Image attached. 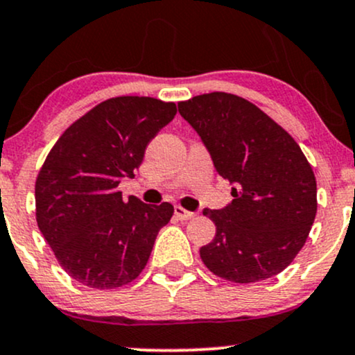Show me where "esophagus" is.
<instances>
[{"label": "esophagus", "mask_w": 355, "mask_h": 355, "mask_svg": "<svg viewBox=\"0 0 355 355\" xmlns=\"http://www.w3.org/2000/svg\"><path fill=\"white\" fill-rule=\"evenodd\" d=\"M175 215H177L178 220H190V218L195 217L193 211L185 210V209H183V207H180V205L175 207Z\"/></svg>", "instance_id": "1"}]
</instances>
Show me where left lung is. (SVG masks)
Wrapping results in <instances>:
<instances>
[{"mask_svg":"<svg viewBox=\"0 0 355 355\" xmlns=\"http://www.w3.org/2000/svg\"><path fill=\"white\" fill-rule=\"evenodd\" d=\"M234 200L203 210L215 237L200 248L211 274L235 284L270 279L291 266L317 214V183L297 141L242 96L211 92L178 101Z\"/></svg>","mask_w":355,"mask_h":355,"instance_id":"obj_1","label":"left lung"}]
</instances>
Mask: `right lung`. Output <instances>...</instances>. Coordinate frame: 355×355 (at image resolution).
I'll return each instance as SVG.
<instances>
[{"mask_svg": "<svg viewBox=\"0 0 355 355\" xmlns=\"http://www.w3.org/2000/svg\"><path fill=\"white\" fill-rule=\"evenodd\" d=\"M177 105L115 96L73 121L48 153L35 183L36 223L63 270L92 288H116L141 274L173 205L121 198L146 145L173 120Z\"/></svg>", "mask_w": 355, "mask_h": 355, "instance_id": "right-lung-1", "label": "right lung"}]
</instances>
